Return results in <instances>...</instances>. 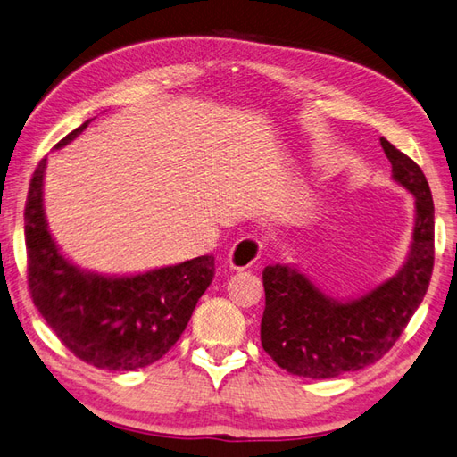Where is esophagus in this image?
<instances>
[{"mask_svg": "<svg viewBox=\"0 0 457 457\" xmlns=\"http://www.w3.org/2000/svg\"><path fill=\"white\" fill-rule=\"evenodd\" d=\"M262 240L258 237H242L228 252V263L232 270H248L258 262L262 253Z\"/></svg>", "mask_w": 457, "mask_h": 457, "instance_id": "34e87169", "label": "esophagus"}]
</instances>
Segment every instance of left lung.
I'll use <instances>...</instances> for the list:
<instances>
[{"label":"left lung","instance_id":"1","mask_svg":"<svg viewBox=\"0 0 457 457\" xmlns=\"http://www.w3.org/2000/svg\"><path fill=\"white\" fill-rule=\"evenodd\" d=\"M394 180L415 197L413 242L392 279L353 300H337L296 270H263L262 347L287 372L324 380L361 370L394 347L422 303L434 267V204L415 161L380 139Z\"/></svg>","mask_w":457,"mask_h":457}]
</instances>
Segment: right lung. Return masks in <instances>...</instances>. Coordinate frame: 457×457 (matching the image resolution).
Masks as SVG:
<instances>
[{
  "mask_svg": "<svg viewBox=\"0 0 457 457\" xmlns=\"http://www.w3.org/2000/svg\"><path fill=\"white\" fill-rule=\"evenodd\" d=\"M87 120L55 149L88 126ZM46 157L32 174L25 205L27 273L32 303L77 359L96 369L137 370L162 359L180 339L197 300L215 277L213 255L137 275H98L55 246L42 205Z\"/></svg>",
  "mask_w": 457,
  "mask_h": 457,
  "instance_id": "add662e5",
  "label": "right lung"
}]
</instances>
